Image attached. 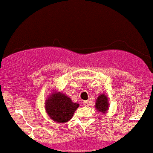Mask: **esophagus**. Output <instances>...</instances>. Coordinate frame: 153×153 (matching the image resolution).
<instances>
[{
    "instance_id": "esophagus-1",
    "label": "esophagus",
    "mask_w": 153,
    "mask_h": 153,
    "mask_svg": "<svg viewBox=\"0 0 153 153\" xmlns=\"http://www.w3.org/2000/svg\"><path fill=\"white\" fill-rule=\"evenodd\" d=\"M83 104L85 105V106H89V103H88V101H83Z\"/></svg>"
}]
</instances>
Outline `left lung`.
<instances>
[{"mask_svg":"<svg viewBox=\"0 0 153 153\" xmlns=\"http://www.w3.org/2000/svg\"><path fill=\"white\" fill-rule=\"evenodd\" d=\"M109 101H108V97L105 94H101L96 98V109L98 111L103 112V114L106 113L108 109H109Z\"/></svg>","mask_w":153,"mask_h":153,"instance_id":"obj_1","label":"left lung"}]
</instances>
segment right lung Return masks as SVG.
Returning <instances> with one entry per match:
<instances>
[{
  "label": "right lung",
  "instance_id": "1",
  "mask_svg": "<svg viewBox=\"0 0 153 153\" xmlns=\"http://www.w3.org/2000/svg\"><path fill=\"white\" fill-rule=\"evenodd\" d=\"M46 111L55 122L63 123L72 118L79 104L72 102L71 99L60 92H53L45 102Z\"/></svg>",
  "mask_w": 153,
  "mask_h": 153
}]
</instances>
